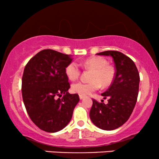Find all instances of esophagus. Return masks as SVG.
<instances>
[{"mask_svg": "<svg viewBox=\"0 0 159 159\" xmlns=\"http://www.w3.org/2000/svg\"><path fill=\"white\" fill-rule=\"evenodd\" d=\"M85 96H83V95H79V98H80V99H83L84 98Z\"/></svg>", "mask_w": 159, "mask_h": 159, "instance_id": "obj_1", "label": "esophagus"}]
</instances>
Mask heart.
<instances>
[{"instance_id": "b5f03b06", "label": "heart", "mask_w": 159, "mask_h": 159, "mask_svg": "<svg viewBox=\"0 0 159 159\" xmlns=\"http://www.w3.org/2000/svg\"><path fill=\"white\" fill-rule=\"evenodd\" d=\"M84 67L92 70L90 82L78 81L72 86L73 92L80 95H88L102 87H106L112 83L114 78V69L107 65V60L102 57H92L86 60ZM66 75L69 80H76L81 74V69L75 62H71L65 69Z\"/></svg>"}]
</instances>
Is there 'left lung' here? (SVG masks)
<instances>
[{"instance_id":"1","label":"left lung","mask_w":159,"mask_h":159,"mask_svg":"<svg viewBox=\"0 0 159 159\" xmlns=\"http://www.w3.org/2000/svg\"><path fill=\"white\" fill-rule=\"evenodd\" d=\"M97 54L112 57L116 72L110 87L102 94L105 98H108V102L93 99L90 117L100 129L114 130L123 125L134 110L139 90V72L134 61L123 53L106 51Z\"/></svg>"}]
</instances>
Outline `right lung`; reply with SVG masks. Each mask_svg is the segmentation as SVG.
Masks as SVG:
<instances>
[{
  "label": "right lung",
  "mask_w": 159,
  "mask_h": 159,
  "mask_svg": "<svg viewBox=\"0 0 159 159\" xmlns=\"http://www.w3.org/2000/svg\"><path fill=\"white\" fill-rule=\"evenodd\" d=\"M73 58L52 49H44L25 66L21 92L25 108L37 127L47 132L61 130L72 119L79 102L70 94L65 69Z\"/></svg>",
  "instance_id": "obj_1"
}]
</instances>
